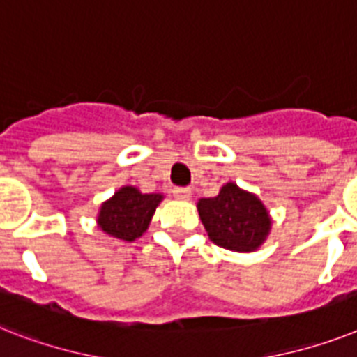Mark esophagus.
Returning <instances> with one entry per match:
<instances>
[{"mask_svg": "<svg viewBox=\"0 0 357 357\" xmlns=\"http://www.w3.org/2000/svg\"><path fill=\"white\" fill-rule=\"evenodd\" d=\"M174 198L176 199H190V188H185V187H176L172 190Z\"/></svg>", "mask_w": 357, "mask_h": 357, "instance_id": "34e87169", "label": "esophagus"}]
</instances>
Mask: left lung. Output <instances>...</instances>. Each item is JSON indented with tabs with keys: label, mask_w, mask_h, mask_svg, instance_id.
<instances>
[{
	"label": "left lung",
	"mask_w": 357,
	"mask_h": 357,
	"mask_svg": "<svg viewBox=\"0 0 357 357\" xmlns=\"http://www.w3.org/2000/svg\"><path fill=\"white\" fill-rule=\"evenodd\" d=\"M198 213L211 242L236 253L257 251L271 229L268 208L236 183H225L214 198L199 199Z\"/></svg>",
	"instance_id": "obj_1"
}]
</instances>
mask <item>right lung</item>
Segmentation results:
<instances>
[{
	"label": "right lung",
	"instance_id": "1",
	"mask_svg": "<svg viewBox=\"0 0 357 357\" xmlns=\"http://www.w3.org/2000/svg\"><path fill=\"white\" fill-rule=\"evenodd\" d=\"M161 194H143L135 187H123L106 199L98 211L97 224L113 238L133 242L149 229Z\"/></svg>",
	"mask_w": 357,
	"mask_h": 357
}]
</instances>
